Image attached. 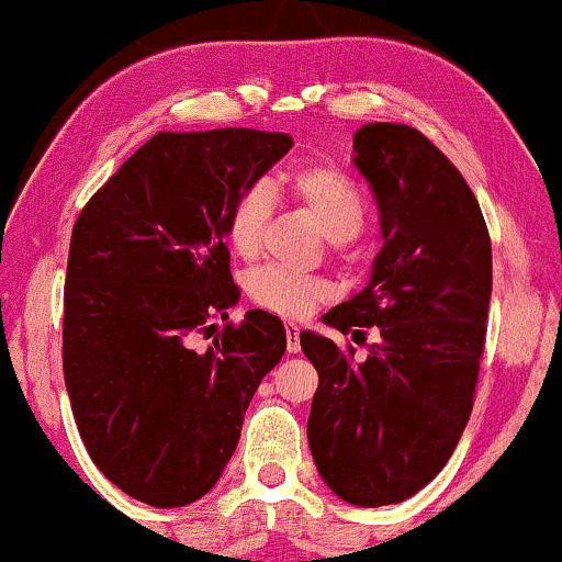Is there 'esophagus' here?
<instances>
[{"mask_svg":"<svg viewBox=\"0 0 562 562\" xmlns=\"http://www.w3.org/2000/svg\"><path fill=\"white\" fill-rule=\"evenodd\" d=\"M285 333H288V353H299L301 350V327L295 322L285 324Z\"/></svg>","mask_w":562,"mask_h":562,"instance_id":"esophagus-1","label":"esophagus"}]
</instances>
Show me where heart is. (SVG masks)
Segmentation results:
<instances>
[{
    "mask_svg": "<svg viewBox=\"0 0 562 562\" xmlns=\"http://www.w3.org/2000/svg\"><path fill=\"white\" fill-rule=\"evenodd\" d=\"M290 193L301 201L303 209L319 222L329 240L348 243L361 233L367 222V204L358 188L335 167H303L288 180ZM272 220V193L263 182L248 186L229 206L225 220V235L229 248L240 259H254L261 254L263 240ZM246 293L256 306L274 311L282 316H303L314 308L316 301L327 299L329 285L314 274H301L293 269L263 263L246 277Z\"/></svg>",
    "mask_w": 562,
    "mask_h": 562,
    "instance_id": "obj_1",
    "label": "heart"
}]
</instances>
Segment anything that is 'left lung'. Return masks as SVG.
Returning <instances> with one entry per match:
<instances>
[{"instance_id":"1","label":"left lung","mask_w":562,"mask_h":562,"mask_svg":"<svg viewBox=\"0 0 562 562\" xmlns=\"http://www.w3.org/2000/svg\"><path fill=\"white\" fill-rule=\"evenodd\" d=\"M353 165L380 206L382 251L367 288L322 316L376 327L363 361L301 333L319 371L308 448L337 497L403 503L450 461L471 408L492 295V243L469 182L416 127L363 125ZM361 333V329H358Z\"/></svg>"}]
</instances>
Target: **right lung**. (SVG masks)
I'll return each mask as SVG.
<instances>
[{"label":"right lung","mask_w":562,"mask_h":562,"mask_svg":"<svg viewBox=\"0 0 562 562\" xmlns=\"http://www.w3.org/2000/svg\"><path fill=\"white\" fill-rule=\"evenodd\" d=\"M290 146L288 133L251 127L157 133L72 227L63 322L72 416L101 474L154 508L212 490L254 392L285 353V327L267 311L213 329L240 299L229 206ZM201 336L213 338L206 349Z\"/></svg>","instance_id":"add662e5"}]
</instances>
